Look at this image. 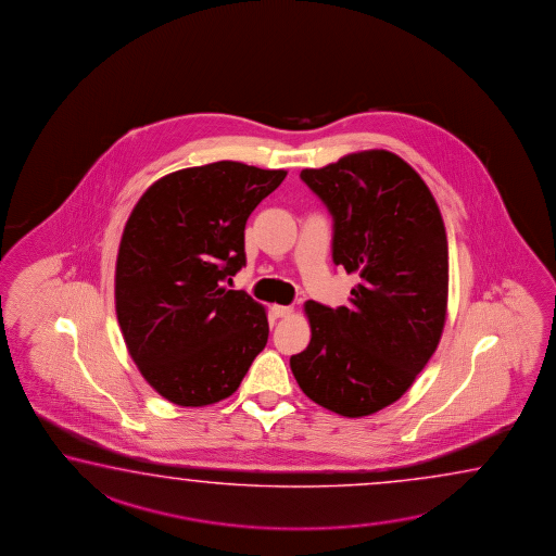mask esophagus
<instances>
[{"mask_svg": "<svg viewBox=\"0 0 556 556\" xmlns=\"http://www.w3.org/2000/svg\"><path fill=\"white\" fill-rule=\"evenodd\" d=\"M271 313H273V317H277V318L289 317V315H291V313H293V306L273 305Z\"/></svg>", "mask_w": 556, "mask_h": 556, "instance_id": "34e87169", "label": "esophagus"}]
</instances>
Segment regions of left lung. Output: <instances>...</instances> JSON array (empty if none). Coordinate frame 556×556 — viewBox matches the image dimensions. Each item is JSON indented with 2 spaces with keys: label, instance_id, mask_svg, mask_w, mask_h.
Listing matches in <instances>:
<instances>
[{
  "label": "left lung",
  "instance_id": "left-lung-1",
  "mask_svg": "<svg viewBox=\"0 0 556 556\" xmlns=\"http://www.w3.org/2000/svg\"><path fill=\"white\" fill-rule=\"evenodd\" d=\"M301 180L334 219V265L358 285L346 306L306 301L311 342L291 356V370L318 406L363 418L404 396L440 344L450 283L445 226L426 181L388 150L305 168Z\"/></svg>",
  "mask_w": 556,
  "mask_h": 556
}]
</instances>
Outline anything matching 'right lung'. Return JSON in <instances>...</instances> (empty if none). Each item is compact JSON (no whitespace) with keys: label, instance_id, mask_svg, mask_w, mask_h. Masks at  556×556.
Here are the masks:
<instances>
[{"label":"right lung","instance_id":"obj_1","mask_svg":"<svg viewBox=\"0 0 556 556\" xmlns=\"http://www.w3.org/2000/svg\"><path fill=\"white\" fill-rule=\"evenodd\" d=\"M285 170L222 160L154 181L126 222L114 303L140 375L198 408L238 390L269 337L265 308L226 283L245 265V222Z\"/></svg>","mask_w":556,"mask_h":556}]
</instances>
